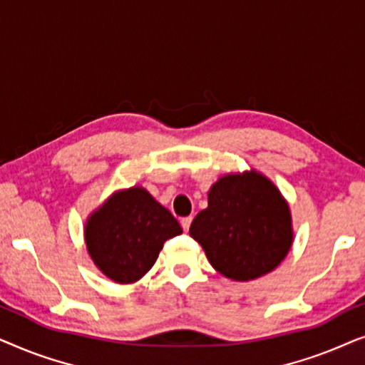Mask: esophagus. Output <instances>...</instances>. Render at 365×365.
<instances>
[{
	"instance_id": "34e87169",
	"label": "esophagus",
	"mask_w": 365,
	"mask_h": 365,
	"mask_svg": "<svg viewBox=\"0 0 365 365\" xmlns=\"http://www.w3.org/2000/svg\"><path fill=\"white\" fill-rule=\"evenodd\" d=\"M191 222H192V217H191V216L181 219V226H182V229H184V232L189 231V227H191Z\"/></svg>"
}]
</instances>
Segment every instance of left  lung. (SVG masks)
<instances>
[{"instance_id": "1", "label": "left lung", "mask_w": 365, "mask_h": 365, "mask_svg": "<svg viewBox=\"0 0 365 365\" xmlns=\"http://www.w3.org/2000/svg\"><path fill=\"white\" fill-rule=\"evenodd\" d=\"M207 196V209L194 217L189 234L217 272L252 281L281 264L292 244L291 212L267 178L229 174Z\"/></svg>"}]
</instances>
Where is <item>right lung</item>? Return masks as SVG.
<instances>
[{
	"label": "right lung",
	"instance_id": "1",
	"mask_svg": "<svg viewBox=\"0 0 365 365\" xmlns=\"http://www.w3.org/2000/svg\"><path fill=\"white\" fill-rule=\"evenodd\" d=\"M182 232L176 217L146 189L131 187L103 204L86 224V246L94 264L114 282L141 279L163 244Z\"/></svg>",
	"mask_w": 365,
	"mask_h": 365
}]
</instances>
